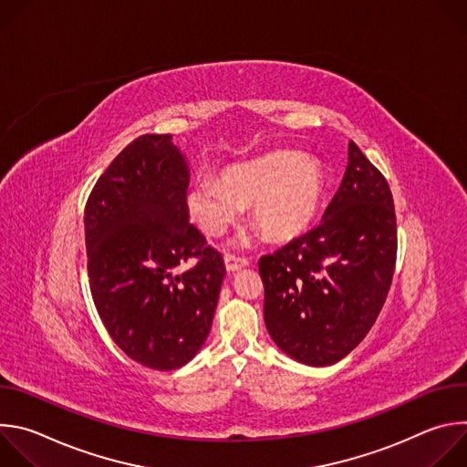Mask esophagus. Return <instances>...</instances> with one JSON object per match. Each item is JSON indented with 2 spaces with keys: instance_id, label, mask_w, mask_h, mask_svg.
I'll return each mask as SVG.
<instances>
[{
  "instance_id": "esophagus-1",
  "label": "esophagus",
  "mask_w": 467,
  "mask_h": 467,
  "mask_svg": "<svg viewBox=\"0 0 467 467\" xmlns=\"http://www.w3.org/2000/svg\"><path fill=\"white\" fill-rule=\"evenodd\" d=\"M247 264H249L247 258L234 256V254H227V256H225V268H227V272H238V270L245 268Z\"/></svg>"
}]
</instances>
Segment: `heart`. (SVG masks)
I'll list each match as a JSON object with an SVG mask.
<instances>
[{
    "mask_svg": "<svg viewBox=\"0 0 467 467\" xmlns=\"http://www.w3.org/2000/svg\"><path fill=\"white\" fill-rule=\"evenodd\" d=\"M325 186L317 161L275 151L197 177L186 193V209L207 236H220L251 203V220L264 238L288 242L312 223Z\"/></svg>",
    "mask_w": 467,
    "mask_h": 467,
    "instance_id": "b5f03b06",
    "label": "heart"
}]
</instances>
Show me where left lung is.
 <instances>
[{"label": "left lung", "instance_id": "1", "mask_svg": "<svg viewBox=\"0 0 467 467\" xmlns=\"http://www.w3.org/2000/svg\"><path fill=\"white\" fill-rule=\"evenodd\" d=\"M395 258L391 190L349 142L344 181L321 223L258 260L270 337L308 366L342 360L373 327L391 286Z\"/></svg>", "mask_w": 467, "mask_h": 467}]
</instances>
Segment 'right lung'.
Here are the masks:
<instances>
[{"label":"right lung","instance_id":"1","mask_svg":"<svg viewBox=\"0 0 467 467\" xmlns=\"http://www.w3.org/2000/svg\"><path fill=\"white\" fill-rule=\"evenodd\" d=\"M186 188L188 168L171 135H142L103 171L85 207L98 314L129 358L159 371L202 349L225 277L222 253L190 223ZM190 257L196 264L175 276Z\"/></svg>","mask_w":467,"mask_h":467}]
</instances>
